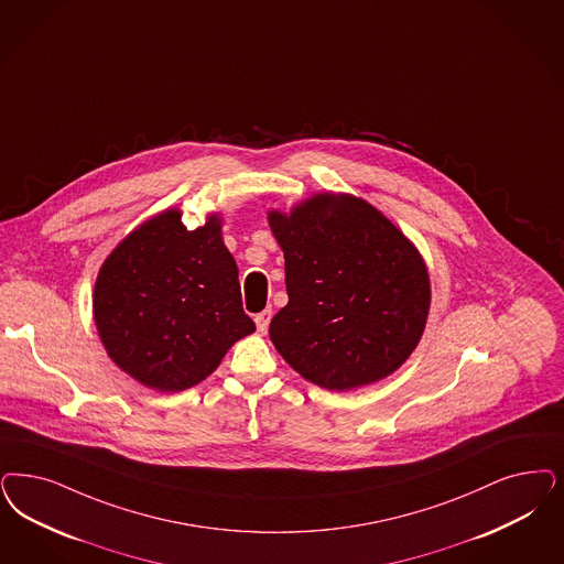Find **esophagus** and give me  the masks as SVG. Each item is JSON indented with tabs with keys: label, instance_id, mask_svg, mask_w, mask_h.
<instances>
[{
	"label": "esophagus",
	"instance_id": "1",
	"mask_svg": "<svg viewBox=\"0 0 564 564\" xmlns=\"http://www.w3.org/2000/svg\"><path fill=\"white\" fill-rule=\"evenodd\" d=\"M272 311L271 308H267V311L260 312V314H256V327L260 333H264V330L269 329V323H271Z\"/></svg>",
	"mask_w": 564,
	"mask_h": 564
}]
</instances>
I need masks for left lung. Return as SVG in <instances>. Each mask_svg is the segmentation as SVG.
Segmentation results:
<instances>
[{
    "mask_svg": "<svg viewBox=\"0 0 564 564\" xmlns=\"http://www.w3.org/2000/svg\"><path fill=\"white\" fill-rule=\"evenodd\" d=\"M269 225L290 295L269 327L283 360L329 391L370 386L400 369L431 308L427 264L409 237L367 199L330 192L290 213L272 208Z\"/></svg>",
    "mask_w": 564,
    "mask_h": 564,
    "instance_id": "left-lung-1",
    "label": "left lung"
}]
</instances>
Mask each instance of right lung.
<instances>
[{"mask_svg":"<svg viewBox=\"0 0 564 564\" xmlns=\"http://www.w3.org/2000/svg\"><path fill=\"white\" fill-rule=\"evenodd\" d=\"M181 214L166 208L143 220L108 253L94 288L104 350L137 383L162 393L204 381L256 330L241 308L220 213L194 231Z\"/></svg>","mask_w":564,"mask_h":564,"instance_id":"obj_1","label":"right lung"}]
</instances>
